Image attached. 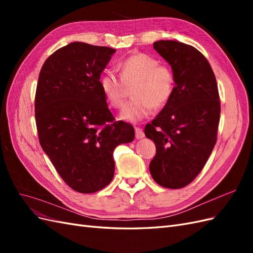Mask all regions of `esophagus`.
Wrapping results in <instances>:
<instances>
[{"mask_svg": "<svg viewBox=\"0 0 253 253\" xmlns=\"http://www.w3.org/2000/svg\"><path fill=\"white\" fill-rule=\"evenodd\" d=\"M135 137L136 139H142L144 137V133L140 127H135Z\"/></svg>", "mask_w": 253, "mask_h": 253, "instance_id": "34e87169", "label": "esophagus"}]
</instances>
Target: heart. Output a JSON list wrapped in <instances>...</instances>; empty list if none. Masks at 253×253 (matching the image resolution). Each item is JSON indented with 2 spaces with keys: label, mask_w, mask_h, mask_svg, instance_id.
Instances as JSON below:
<instances>
[{
  "label": "heart",
  "mask_w": 253,
  "mask_h": 253,
  "mask_svg": "<svg viewBox=\"0 0 253 253\" xmlns=\"http://www.w3.org/2000/svg\"><path fill=\"white\" fill-rule=\"evenodd\" d=\"M120 78L113 71H105L99 79L102 94L112 108L120 109L125 104L127 89L134 98L122 109L119 118L137 124L149 117L154 108H163L174 93L175 78L170 67L148 53L137 52L119 64Z\"/></svg>",
  "instance_id": "1"
}]
</instances>
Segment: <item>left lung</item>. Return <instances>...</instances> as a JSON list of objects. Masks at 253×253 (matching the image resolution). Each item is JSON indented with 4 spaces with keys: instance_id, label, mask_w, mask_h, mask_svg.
<instances>
[{
    "instance_id": "left-lung-1",
    "label": "left lung",
    "mask_w": 253,
    "mask_h": 253,
    "mask_svg": "<svg viewBox=\"0 0 253 253\" xmlns=\"http://www.w3.org/2000/svg\"><path fill=\"white\" fill-rule=\"evenodd\" d=\"M153 46L170 64L175 86L169 102L144 128L156 145L150 173L158 185L179 189L201 173L216 143L217 84L208 60L191 45L160 40Z\"/></svg>"
}]
</instances>
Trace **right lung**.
I'll list each match as a JSON object with an SVG mask.
<instances>
[{"mask_svg": "<svg viewBox=\"0 0 253 253\" xmlns=\"http://www.w3.org/2000/svg\"><path fill=\"white\" fill-rule=\"evenodd\" d=\"M114 48L73 42L45 61L35 116L40 144L73 190L94 193L114 177L113 152L134 140L133 126L114 122L99 79Z\"/></svg>", "mask_w": 253, "mask_h": 253, "instance_id": "1", "label": "right lung"}]
</instances>
